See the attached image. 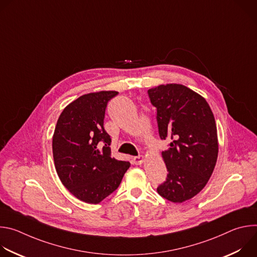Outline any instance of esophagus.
I'll use <instances>...</instances> for the list:
<instances>
[{"instance_id": "obj_1", "label": "esophagus", "mask_w": 257, "mask_h": 257, "mask_svg": "<svg viewBox=\"0 0 257 257\" xmlns=\"http://www.w3.org/2000/svg\"><path fill=\"white\" fill-rule=\"evenodd\" d=\"M143 161H144V159H143L142 156H138V157L133 158V163L135 165H141L143 163Z\"/></svg>"}]
</instances>
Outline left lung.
<instances>
[{
  "instance_id": "1",
  "label": "left lung",
  "mask_w": 257,
  "mask_h": 257,
  "mask_svg": "<svg viewBox=\"0 0 257 257\" xmlns=\"http://www.w3.org/2000/svg\"><path fill=\"white\" fill-rule=\"evenodd\" d=\"M148 93L157 107L160 137L171 140L162 153L167 179L157 190L162 197L181 203L203 189L215 167L214 117L206 100L184 85H160Z\"/></svg>"
}]
</instances>
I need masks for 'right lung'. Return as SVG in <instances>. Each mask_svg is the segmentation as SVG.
Instances as JSON below:
<instances>
[{"instance_id":"right-lung-1","label":"right lung","mask_w":257,"mask_h":257,"mask_svg":"<svg viewBox=\"0 0 257 257\" xmlns=\"http://www.w3.org/2000/svg\"><path fill=\"white\" fill-rule=\"evenodd\" d=\"M117 91L78 97L60 115L53 136L56 171L63 185L78 199L98 203L120 185L130 167L112 158V139L103 128L108 100Z\"/></svg>"}]
</instances>
